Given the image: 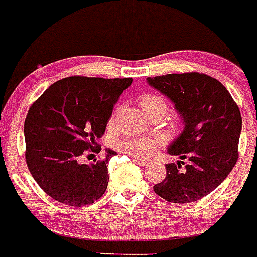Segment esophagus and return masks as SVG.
<instances>
[{
  "label": "esophagus",
  "instance_id": "34e87169",
  "mask_svg": "<svg viewBox=\"0 0 257 257\" xmlns=\"http://www.w3.org/2000/svg\"><path fill=\"white\" fill-rule=\"evenodd\" d=\"M133 159H134V162H136V163L141 164V166H146V164L148 163V162L144 161V159H139V158H133Z\"/></svg>",
  "mask_w": 257,
  "mask_h": 257
}]
</instances>
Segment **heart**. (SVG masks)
I'll return each mask as SVG.
<instances>
[{"instance_id": "heart-1", "label": "heart", "mask_w": 257, "mask_h": 257, "mask_svg": "<svg viewBox=\"0 0 257 257\" xmlns=\"http://www.w3.org/2000/svg\"><path fill=\"white\" fill-rule=\"evenodd\" d=\"M139 104L148 116L157 111L166 113L167 110L166 101L153 94L142 95L139 98ZM162 143L163 141L158 137H129L119 142L118 148L133 158H148Z\"/></svg>"}]
</instances>
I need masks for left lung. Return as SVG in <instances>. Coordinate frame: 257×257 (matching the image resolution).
I'll use <instances>...</instances> for the list:
<instances>
[{"label": "left lung", "instance_id": "8db88e82", "mask_svg": "<svg viewBox=\"0 0 257 257\" xmlns=\"http://www.w3.org/2000/svg\"><path fill=\"white\" fill-rule=\"evenodd\" d=\"M149 86L171 100L183 131L168 146V154L187 159L167 164L163 182L153 187L172 203L201 200L217 188L238 158L242 118L227 89L218 80L198 73L167 74L147 78Z\"/></svg>", "mask_w": 257, "mask_h": 257}]
</instances>
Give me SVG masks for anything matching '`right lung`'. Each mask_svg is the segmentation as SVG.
Wrapping results in <instances>:
<instances>
[{"mask_svg": "<svg viewBox=\"0 0 257 257\" xmlns=\"http://www.w3.org/2000/svg\"><path fill=\"white\" fill-rule=\"evenodd\" d=\"M132 78L71 76L50 85L27 113L24 125L26 163L42 191L68 206L83 207L108 187L109 151L103 161L80 163L88 151L99 152L113 105Z\"/></svg>", "mask_w": 257, "mask_h": 257, "instance_id": "1", "label": "right lung"}]
</instances>
